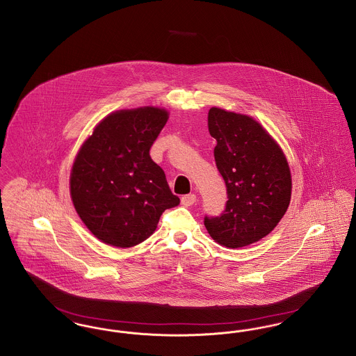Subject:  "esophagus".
Returning <instances> with one entry per match:
<instances>
[{
  "mask_svg": "<svg viewBox=\"0 0 356 356\" xmlns=\"http://www.w3.org/2000/svg\"><path fill=\"white\" fill-rule=\"evenodd\" d=\"M195 203H196V195H193V193L184 195V196L181 197V204H183L184 207H191V206H193Z\"/></svg>",
  "mask_w": 356,
  "mask_h": 356,
  "instance_id": "34e87169",
  "label": "esophagus"
}]
</instances>
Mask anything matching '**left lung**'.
<instances>
[{
    "instance_id": "1",
    "label": "left lung",
    "mask_w": 356,
    "mask_h": 356,
    "mask_svg": "<svg viewBox=\"0 0 356 356\" xmlns=\"http://www.w3.org/2000/svg\"><path fill=\"white\" fill-rule=\"evenodd\" d=\"M209 134L227 202L218 216H204L209 235L222 246L243 248L266 236L291 203L288 161L268 131L248 115L212 107Z\"/></svg>"
}]
</instances>
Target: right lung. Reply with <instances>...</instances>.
<instances>
[{"label": "right lung", "mask_w": 356, "mask_h": 356, "mask_svg": "<svg viewBox=\"0 0 356 356\" xmlns=\"http://www.w3.org/2000/svg\"><path fill=\"white\" fill-rule=\"evenodd\" d=\"M168 121L157 107L107 115L79 150L71 170V197L87 229L117 248L149 238L160 216L180 203L149 150Z\"/></svg>", "instance_id": "add662e5"}]
</instances>
